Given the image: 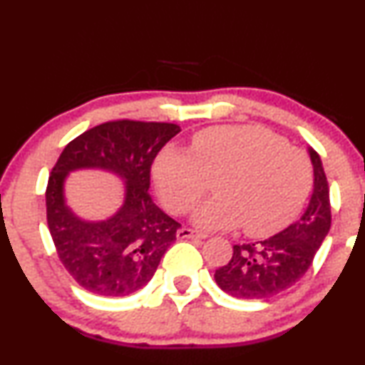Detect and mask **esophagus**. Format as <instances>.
Masks as SVG:
<instances>
[{
  "instance_id": "esophagus-1",
  "label": "esophagus",
  "mask_w": 365,
  "mask_h": 365,
  "mask_svg": "<svg viewBox=\"0 0 365 365\" xmlns=\"http://www.w3.org/2000/svg\"><path fill=\"white\" fill-rule=\"evenodd\" d=\"M177 238L178 240H188V238H194V240H204L205 235H200L194 230H188V227H182V230L177 231Z\"/></svg>"
}]
</instances>
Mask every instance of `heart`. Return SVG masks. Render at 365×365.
<instances>
[{
  "label": "heart",
  "instance_id": "heart-1",
  "mask_svg": "<svg viewBox=\"0 0 365 365\" xmlns=\"http://www.w3.org/2000/svg\"><path fill=\"white\" fill-rule=\"evenodd\" d=\"M158 194L173 214L194 212L205 231L243 225L250 236H269L291 225L308 199L313 170L301 149L260 125H216L192 138L190 151L165 148L153 165Z\"/></svg>",
  "mask_w": 365,
  "mask_h": 365
}]
</instances>
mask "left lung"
Instances as JSON below:
<instances>
[{
  "mask_svg": "<svg viewBox=\"0 0 365 365\" xmlns=\"http://www.w3.org/2000/svg\"><path fill=\"white\" fill-rule=\"evenodd\" d=\"M314 171L313 195L301 219L263 241L232 247L231 260L216 270L222 291L238 299H267L292 287L308 272L331 226L330 188L322 160L308 149Z\"/></svg>",
  "mask_w": 365,
  "mask_h": 365,
  "instance_id": "obj_1",
  "label": "left lung"
}]
</instances>
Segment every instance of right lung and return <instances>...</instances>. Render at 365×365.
<instances>
[{"label":"right lung","instance_id":"obj_1","mask_svg":"<svg viewBox=\"0 0 365 365\" xmlns=\"http://www.w3.org/2000/svg\"><path fill=\"white\" fill-rule=\"evenodd\" d=\"M180 133L166 122L113 120L73 139L49 175L46 190L47 226L64 269L96 296L124 297L153 279L180 225L149 195L151 165ZM96 168L125 180V204L103 222L78 218L63 199L69 170Z\"/></svg>","mask_w":365,"mask_h":365}]
</instances>
